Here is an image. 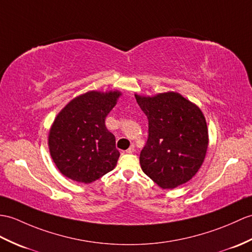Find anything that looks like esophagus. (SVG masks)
<instances>
[{"mask_svg":"<svg viewBox=\"0 0 252 252\" xmlns=\"http://www.w3.org/2000/svg\"><path fill=\"white\" fill-rule=\"evenodd\" d=\"M134 150H135V146L131 145L130 148H128V149L126 150V153H127V154H132V153H134Z\"/></svg>","mask_w":252,"mask_h":252,"instance_id":"34e87169","label":"esophagus"}]
</instances>
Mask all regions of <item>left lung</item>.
<instances>
[{"label":"left lung","instance_id":"1","mask_svg":"<svg viewBox=\"0 0 252 252\" xmlns=\"http://www.w3.org/2000/svg\"><path fill=\"white\" fill-rule=\"evenodd\" d=\"M149 122L140 151L143 172L162 189L186 184L201 168L208 148V128L201 108L178 92L135 94Z\"/></svg>","mask_w":252,"mask_h":252}]
</instances>
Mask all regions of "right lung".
Here are the masks:
<instances>
[{
	"mask_svg": "<svg viewBox=\"0 0 252 252\" xmlns=\"http://www.w3.org/2000/svg\"><path fill=\"white\" fill-rule=\"evenodd\" d=\"M121 94L119 90L88 91L71 99L57 115L48 147L63 176L90 184L116 167L120 154L105 118Z\"/></svg>",
	"mask_w": 252,
	"mask_h": 252,
	"instance_id": "1",
	"label": "right lung"
}]
</instances>
